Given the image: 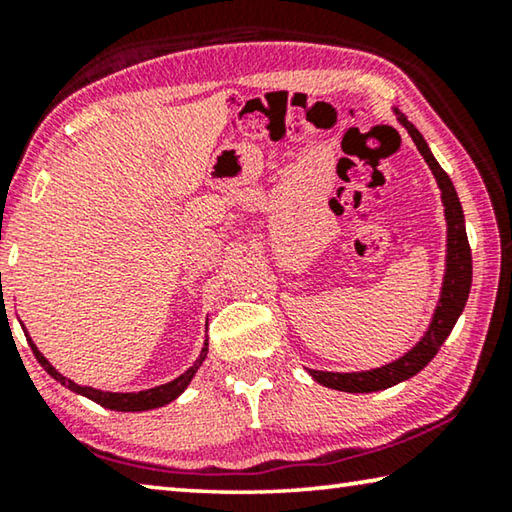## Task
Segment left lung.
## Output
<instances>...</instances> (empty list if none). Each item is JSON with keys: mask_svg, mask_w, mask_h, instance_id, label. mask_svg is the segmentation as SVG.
Masks as SVG:
<instances>
[{"mask_svg": "<svg viewBox=\"0 0 512 512\" xmlns=\"http://www.w3.org/2000/svg\"><path fill=\"white\" fill-rule=\"evenodd\" d=\"M396 120L408 129V134L415 141L421 157L431 168L435 175V182L442 191V205H444V218H446V259H444V280L437 307L433 312V319L428 323L424 337L410 348L408 353H403L401 358L383 364V367L369 369V371H319V369H307V373L316 380V383L330 389H339V392L348 394H369L380 392V389L394 387L408 380L426 367L431 362L440 346L446 342V337L451 335L453 326L460 319L465 303L469 298V289H472V250H469L467 230H465V214H462V205L458 200L456 186H453L451 177L444 173L442 166L437 164L431 148L424 141V136L419 134V129L408 123V118L403 116L399 109H394Z\"/></svg>", "mask_w": 512, "mask_h": 512, "instance_id": "1", "label": "left lung"}]
</instances>
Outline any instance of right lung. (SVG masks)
Listing matches in <instances>:
<instances>
[{"instance_id": "add662e5", "label": "right lung", "mask_w": 512, "mask_h": 512, "mask_svg": "<svg viewBox=\"0 0 512 512\" xmlns=\"http://www.w3.org/2000/svg\"><path fill=\"white\" fill-rule=\"evenodd\" d=\"M27 342L31 346V351H34L36 360L40 362V367H43L50 376L56 380V383H61L63 387H68L70 392L86 396V399L95 401L97 405H102V408H109V410H116V412H145V410H154V408H161V405H168L170 401H175L177 396L184 394V389L189 387V383L196 376L198 369L202 367V362L207 358V348H209V339H205V344H202V351L198 355V360L191 364L189 369H186L182 376H177L175 380H170L166 385H157V387H150V389H141V392H104V389H95V387H88V385H77L75 380H70L63 376V373L56 371L50 360L45 358L43 353L38 351V346L31 342L29 332H27Z\"/></svg>"}]
</instances>
